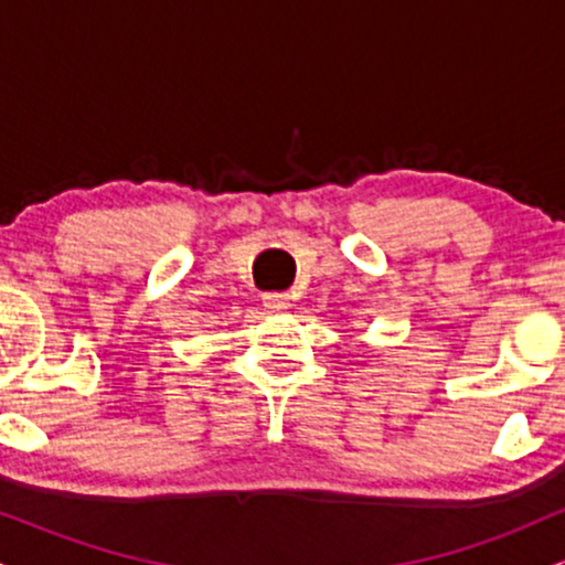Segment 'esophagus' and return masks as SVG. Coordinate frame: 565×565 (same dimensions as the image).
Listing matches in <instances>:
<instances>
[{
    "instance_id": "obj_1",
    "label": "esophagus",
    "mask_w": 565,
    "mask_h": 565,
    "mask_svg": "<svg viewBox=\"0 0 565 565\" xmlns=\"http://www.w3.org/2000/svg\"><path fill=\"white\" fill-rule=\"evenodd\" d=\"M265 308L268 310H287L289 308V295L287 291H268V295L263 297Z\"/></svg>"
}]
</instances>
